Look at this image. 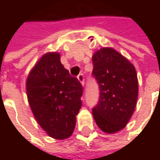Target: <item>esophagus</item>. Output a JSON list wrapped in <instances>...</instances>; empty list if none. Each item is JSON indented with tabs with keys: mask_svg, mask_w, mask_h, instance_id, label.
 I'll list each match as a JSON object with an SVG mask.
<instances>
[{
	"mask_svg": "<svg viewBox=\"0 0 160 160\" xmlns=\"http://www.w3.org/2000/svg\"><path fill=\"white\" fill-rule=\"evenodd\" d=\"M78 80H79V81H80L82 85H84V75H83L82 73H81V74H80V75L78 76Z\"/></svg>",
	"mask_w": 160,
	"mask_h": 160,
	"instance_id": "obj_1",
	"label": "esophagus"
}]
</instances>
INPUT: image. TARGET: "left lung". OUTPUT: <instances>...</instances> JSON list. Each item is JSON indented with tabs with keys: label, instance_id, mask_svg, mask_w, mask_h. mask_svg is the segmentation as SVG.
<instances>
[{
	"label": "left lung",
	"instance_id": "1",
	"mask_svg": "<svg viewBox=\"0 0 160 160\" xmlns=\"http://www.w3.org/2000/svg\"><path fill=\"white\" fill-rule=\"evenodd\" d=\"M92 64V76L100 91L92 116L103 132L115 133L126 126L135 109L137 73L128 59L112 48H102L94 52Z\"/></svg>",
	"mask_w": 160,
	"mask_h": 160
}]
</instances>
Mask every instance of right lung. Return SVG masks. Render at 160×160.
<instances>
[{
  "mask_svg": "<svg viewBox=\"0 0 160 160\" xmlns=\"http://www.w3.org/2000/svg\"><path fill=\"white\" fill-rule=\"evenodd\" d=\"M27 94L32 113L50 137L68 138L81 108L83 88L60 62L58 52L45 53L27 79Z\"/></svg>",
  "mask_w": 160,
  "mask_h": 160,
  "instance_id": "1",
  "label": "right lung"
}]
</instances>
